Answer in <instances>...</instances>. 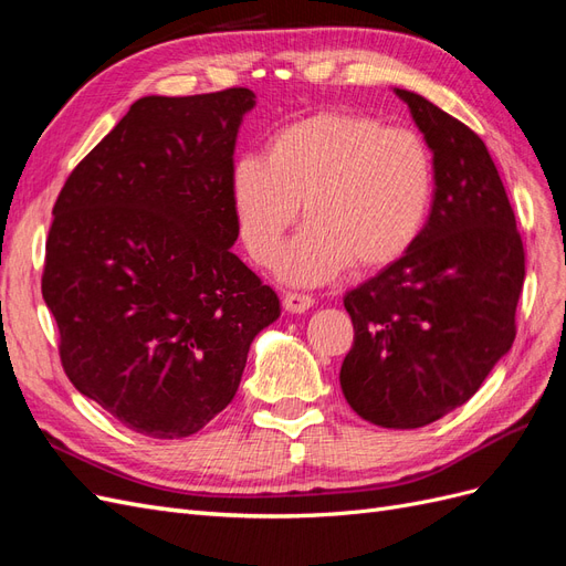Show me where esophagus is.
I'll return each instance as SVG.
<instances>
[{"label": "esophagus", "mask_w": 566, "mask_h": 566, "mask_svg": "<svg viewBox=\"0 0 566 566\" xmlns=\"http://www.w3.org/2000/svg\"><path fill=\"white\" fill-rule=\"evenodd\" d=\"M283 306H285V312H290V314H304L314 306V297L302 295V293H285L283 295Z\"/></svg>", "instance_id": "esophagus-1"}]
</instances>
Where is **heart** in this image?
Here are the masks:
<instances>
[{
    "mask_svg": "<svg viewBox=\"0 0 566 566\" xmlns=\"http://www.w3.org/2000/svg\"><path fill=\"white\" fill-rule=\"evenodd\" d=\"M229 196L238 235L262 266L279 260L302 205L310 224L279 266L287 283H323L349 264L368 276L420 241L434 200V160L413 129L321 111L273 134L264 158H238Z\"/></svg>",
    "mask_w": 566,
    "mask_h": 566,
    "instance_id": "1",
    "label": "heart"
}]
</instances>
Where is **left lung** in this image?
<instances>
[{"instance_id":"8db88e82","label":"left lung","mask_w":566,"mask_h":566,"mask_svg":"<svg viewBox=\"0 0 566 566\" xmlns=\"http://www.w3.org/2000/svg\"><path fill=\"white\" fill-rule=\"evenodd\" d=\"M432 148L434 200L416 248L349 290L339 385L364 420L416 430L465 403L517 335L524 245L484 142L420 94L394 90Z\"/></svg>"}]
</instances>
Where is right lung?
I'll return each mask as SVG.
<instances>
[{"mask_svg": "<svg viewBox=\"0 0 566 566\" xmlns=\"http://www.w3.org/2000/svg\"><path fill=\"white\" fill-rule=\"evenodd\" d=\"M245 87L144 96L65 179L42 297L67 380L150 439L196 434L235 397L279 295L231 252Z\"/></svg>", "mask_w": 566, "mask_h": 566, "instance_id": "add662e5", "label": "right lung"}]
</instances>
